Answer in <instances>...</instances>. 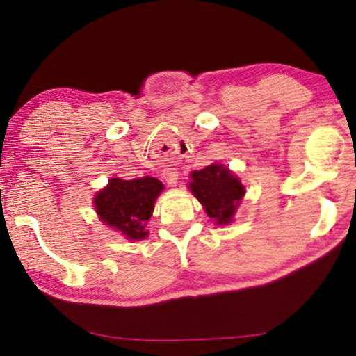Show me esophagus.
<instances>
[{
  "label": "esophagus",
  "instance_id": "obj_1",
  "mask_svg": "<svg viewBox=\"0 0 356 356\" xmlns=\"http://www.w3.org/2000/svg\"><path fill=\"white\" fill-rule=\"evenodd\" d=\"M162 177H164V179H165L168 186H175L178 181V170H177V168H173V167H167L164 173H162Z\"/></svg>",
  "mask_w": 356,
  "mask_h": 356
}]
</instances>
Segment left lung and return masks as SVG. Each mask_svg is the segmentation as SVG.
Masks as SVG:
<instances>
[{
  "mask_svg": "<svg viewBox=\"0 0 356 356\" xmlns=\"http://www.w3.org/2000/svg\"><path fill=\"white\" fill-rule=\"evenodd\" d=\"M189 188L216 224H229L244 195L240 179L224 165H208L191 173Z\"/></svg>",
  "mask_w": 356,
  "mask_h": 356,
  "instance_id": "8db88e82",
  "label": "left lung"
}]
</instances>
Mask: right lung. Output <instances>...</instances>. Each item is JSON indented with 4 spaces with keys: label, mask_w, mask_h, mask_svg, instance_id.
Here are the masks:
<instances>
[{
    "label": "right lung",
    "mask_w": 356,
    "mask_h": 356,
    "mask_svg": "<svg viewBox=\"0 0 356 356\" xmlns=\"http://www.w3.org/2000/svg\"><path fill=\"white\" fill-rule=\"evenodd\" d=\"M164 186L153 177L138 179L112 178L106 189L95 199L101 220L120 230L129 240H142L148 235L147 220L154 209L156 197Z\"/></svg>",
    "instance_id": "right-lung-1"
}]
</instances>
